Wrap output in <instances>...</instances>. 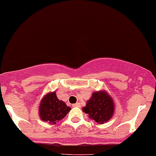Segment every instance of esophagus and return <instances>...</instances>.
<instances>
[{
  "instance_id": "obj_1",
  "label": "esophagus",
  "mask_w": 156,
  "mask_h": 156,
  "mask_svg": "<svg viewBox=\"0 0 156 156\" xmlns=\"http://www.w3.org/2000/svg\"><path fill=\"white\" fill-rule=\"evenodd\" d=\"M79 105H80L79 104H78V103H76V104H73V107H79Z\"/></svg>"
}]
</instances>
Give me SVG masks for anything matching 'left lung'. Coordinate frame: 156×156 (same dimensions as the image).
I'll return each mask as SVG.
<instances>
[{"mask_svg":"<svg viewBox=\"0 0 156 156\" xmlns=\"http://www.w3.org/2000/svg\"><path fill=\"white\" fill-rule=\"evenodd\" d=\"M83 111L98 124H104L112 119L114 114L113 99L104 90L94 92L86 107H83Z\"/></svg>","mask_w":156,"mask_h":156,"instance_id":"1","label":"left lung"}]
</instances>
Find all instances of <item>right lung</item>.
<instances>
[{
	"instance_id": "obj_1",
	"label": "right lung",
	"mask_w": 156,
	"mask_h": 156,
	"mask_svg": "<svg viewBox=\"0 0 156 156\" xmlns=\"http://www.w3.org/2000/svg\"><path fill=\"white\" fill-rule=\"evenodd\" d=\"M70 110L71 108L63 101L58 100L56 92H52L47 93L41 99L38 112L42 121L53 124L64 119Z\"/></svg>"
}]
</instances>
